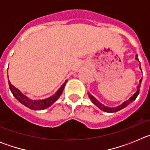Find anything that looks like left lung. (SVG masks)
I'll return each instance as SVG.
<instances>
[{
  "instance_id": "8db88e82",
  "label": "left lung",
  "mask_w": 150,
  "mask_h": 150,
  "mask_svg": "<svg viewBox=\"0 0 150 150\" xmlns=\"http://www.w3.org/2000/svg\"><path fill=\"white\" fill-rule=\"evenodd\" d=\"M135 59L137 61L138 60V56H137V55H136V57H135ZM140 68H141L140 67ZM141 70V69H140ZM142 71V70H141ZM141 82H142V79H140V83H139V85L137 86V91L135 92L134 94L133 95V96H132L131 98H130L129 99H128V100H126V101L123 102L122 104H120V106H117V107H106V106H104V104H102L101 103H100V102L98 101V100H97L96 98H95V97H93L92 95H91L90 93H88V98H89L90 99H91V100L92 101V103H93L94 104H95V106H97V107H98L99 109L101 110L104 111V112H117V111L123 109V108H125V107H127V106L128 105V104H130L132 102H133L134 100H135V99L137 98V95H139V92H140V83H141Z\"/></svg>"
}]
</instances>
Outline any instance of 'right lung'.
<instances>
[{
    "label": "right lung",
    "instance_id": "right-lung-1",
    "mask_svg": "<svg viewBox=\"0 0 150 150\" xmlns=\"http://www.w3.org/2000/svg\"><path fill=\"white\" fill-rule=\"evenodd\" d=\"M66 83H67V80L64 83V84L56 91V93L55 95L50 97V98L43 99V100H31L29 98H28L27 96L23 95L18 88H16L15 86H13V85L11 84V83L10 82V80H9V86H10V89L11 91L12 94L13 95V96L15 97L20 102L21 104H22L23 105L25 106V107H28L29 109L30 110H44L46 109V108H48L49 107H50L52 104L56 101L57 99H59L60 95L62 94V91H63L64 88L65 86Z\"/></svg>",
    "mask_w": 150,
    "mask_h": 150
}]
</instances>
